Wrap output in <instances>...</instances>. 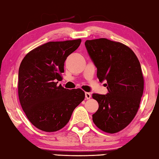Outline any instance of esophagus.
Wrapping results in <instances>:
<instances>
[{
	"mask_svg": "<svg viewBox=\"0 0 159 159\" xmlns=\"http://www.w3.org/2000/svg\"><path fill=\"white\" fill-rule=\"evenodd\" d=\"M85 98L86 99H90L91 98V94L90 93H85Z\"/></svg>",
	"mask_w": 159,
	"mask_h": 159,
	"instance_id": "obj_1",
	"label": "esophagus"
}]
</instances>
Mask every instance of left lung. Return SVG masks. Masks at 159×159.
<instances>
[{"instance_id": "left-lung-1", "label": "left lung", "mask_w": 159, "mask_h": 159, "mask_svg": "<svg viewBox=\"0 0 159 159\" xmlns=\"http://www.w3.org/2000/svg\"><path fill=\"white\" fill-rule=\"evenodd\" d=\"M84 45L99 81L108 84L107 94L92 95L99 105L93 121L102 131L116 133L129 125L140 106L144 89L140 61L132 49L119 42L99 38Z\"/></svg>"}]
</instances>
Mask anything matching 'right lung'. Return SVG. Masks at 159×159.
Segmentation results:
<instances>
[{"mask_svg":"<svg viewBox=\"0 0 159 159\" xmlns=\"http://www.w3.org/2000/svg\"><path fill=\"white\" fill-rule=\"evenodd\" d=\"M81 43V39L48 42L32 50L19 66L18 95L29 121L47 132L62 129L75 108L84 99L81 89L57 85L62 80L64 62Z\"/></svg>","mask_w":159,"mask_h":159,"instance_id":"right-lung-1","label":"right lung"}]
</instances>
